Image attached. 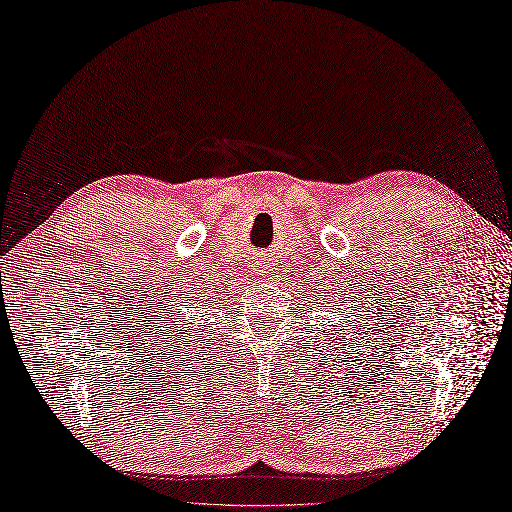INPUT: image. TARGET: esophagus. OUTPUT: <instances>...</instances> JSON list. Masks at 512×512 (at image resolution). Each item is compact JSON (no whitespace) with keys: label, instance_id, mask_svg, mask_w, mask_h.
I'll return each instance as SVG.
<instances>
[{"label":"esophagus","instance_id":"esophagus-1","mask_svg":"<svg viewBox=\"0 0 512 512\" xmlns=\"http://www.w3.org/2000/svg\"><path fill=\"white\" fill-rule=\"evenodd\" d=\"M256 260H258V258H256ZM267 273H269V271H267V267H265V262H262V258H260V267H258V275H260V277H267Z\"/></svg>","mask_w":512,"mask_h":512}]
</instances>
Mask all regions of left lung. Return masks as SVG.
Masks as SVG:
<instances>
[{"instance_id":"left-lung-1","label":"left lung","mask_w":512,"mask_h":512,"mask_svg":"<svg viewBox=\"0 0 512 512\" xmlns=\"http://www.w3.org/2000/svg\"><path fill=\"white\" fill-rule=\"evenodd\" d=\"M333 280H335V277H333ZM316 286H320V282H318V277H316ZM324 288H327V284H322ZM333 286V284H331ZM352 286V284H350ZM314 292H316V297H320L322 299V292L318 290V288H314ZM346 292V290H344ZM361 294V292H359ZM324 297H329V292H324ZM320 307H322V303H320ZM327 307H331V305H327ZM359 309H361V305H359ZM344 331V329H342ZM352 331H356V324H354V327H352ZM335 335V333H333ZM329 339V337H327ZM327 339H324V342H327ZM329 342L331 344H335V350H339V346H342V350H344V346H348V342H346V333H339V342H333V339H329ZM331 350H333V346H329ZM359 348H361V344H359ZM354 352V350H352ZM348 356V354H346ZM337 361H342V356H337Z\"/></svg>"}]
</instances>
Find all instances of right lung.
Instances as JSON below:
<instances>
[{
	"label": "right lung",
	"mask_w": 512,
	"mask_h": 512,
	"mask_svg": "<svg viewBox=\"0 0 512 512\" xmlns=\"http://www.w3.org/2000/svg\"><path fill=\"white\" fill-rule=\"evenodd\" d=\"M181 301H190V292L185 294ZM175 305L179 307V303H175ZM153 314H156V312H153ZM185 329H188V327H181V316L179 314L173 316V307L166 305V309H162L160 320L153 322V327H149V331H145L147 337H151L149 342H153L151 352H160V354L162 352H173L175 359H179V356H181V346H183L179 339L188 337V333H183ZM173 343L176 344L175 349L172 348ZM183 354L190 356L188 352H183Z\"/></svg>",
	"instance_id": "obj_1"
}]
</instances>
